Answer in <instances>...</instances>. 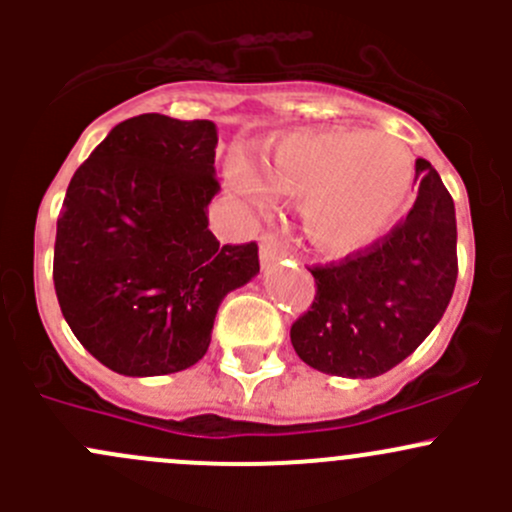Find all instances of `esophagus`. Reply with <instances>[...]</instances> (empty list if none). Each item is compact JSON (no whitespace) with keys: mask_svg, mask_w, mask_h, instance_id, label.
<instances>
[{"mask_svg":"<svg viewBox=\"0 0 512 512\" xmlns=\"http://www.w3.org/2000/svg\"><path fill=\"white\" fill-rule=\"evenodd\" d=\"M285 257V245L280 242V237L272 230H265L260 237V260L262 265H270V262Z\"/></svg>","mask_w":512,"mask_h":512,"instance_id":"obj_1","label":"esophagus"}]
</instances>
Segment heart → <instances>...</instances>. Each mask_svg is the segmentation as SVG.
<instances>
[{
	"label": "heart",
	"mask_w": 512,
	"mask_h": 512,
	"mask_svg": "<svg viewBox=\"0 0 512 512\" xmlns=\"http://www.w3.org/2000/svg\"><path fill=\"white\" fill-rule=\"evenodd\" d=\"M262 175L272 193L302 198V225L314 247L347 255L376 240L401 213L414 180V158L404 143L384 133H299L277 143ZM230 185L257 208L267 205L252 170H232Z\"/></svg>",
	"instance_id": "1"
}]
</instances>
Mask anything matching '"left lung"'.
<instances>
[{
	"mask_svg": "<svg viewBox=\"0 0 512 512\" xmlns=\"http://www.w3.org/2000/svg\"><path fill=\"white\" fill-rule=\"evenodd\" d=\"M416 180L414 208L389 235L309 267L317 294L289 339L312 369L374 379L414 354L441 322L458 277L456 208L428 160H416Z\"/></svg>",
	"mask_w": 512,
	"mask_h": 512,
	"instance_id": "left-lung-1",
	"label": "left lung"
}]
</instances>
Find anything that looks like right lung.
<instances>
[{"label":"right lung","instance_id":"add662e5","mask_svg":"<svg viewBox=\"0 0 512 512\" xmlns=\"http://www.w3.org/2000/svg\"><path fill=\"white\" fill-rule=\"evenodd\" d=\"M218 128L143 113L111 128L66 190L54 245L61 314L123 376L198 364L227 292L260 272L257 242L208 227Z\"/></svg>","mask_w":512,"mask_h":512}]
</instances>
